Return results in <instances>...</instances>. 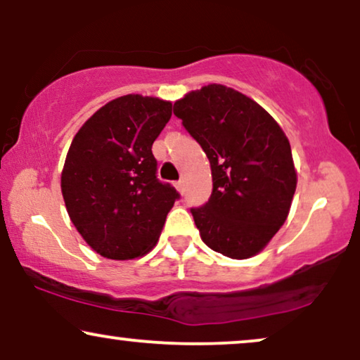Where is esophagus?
<instances>
[{"instance_id": "1", "label": "esophagus", "mask_w": 360, "mask_h": 360, "mask_svg": "<svg viewBox=\"0 0 360 360\" xmlns=\"http://www.w3.org/2000/svg\"><path fill=\"white\" fill-rule=\"evenodd\" d=\"M175 186H176V190L180 191V193H184V180L175 181Z\"/></svg>"}]
</instances>
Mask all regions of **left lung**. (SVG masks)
<instances>
[{"label":"left lung","mask_w":360,"mask_h":360,"mask_svg":"<svg viewBox=\"0 0 360 360\" xmlns=\"http://www.w3.org/2000/svg\"><path fill=\"white\" fill-rule=\"evenodd\" d=\"M174 115L211 165L210 200L190 208L201 239L226 257H252L285 223L297 188L287 136L262 106L223 85L188 93Z\"/></svg>","instance_id":"1"}]
</instances>
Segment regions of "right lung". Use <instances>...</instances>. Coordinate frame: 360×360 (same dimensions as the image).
I'll list each match as a JSON object with an SVG mask.
<instances>
[{
  "label": "right lung",
  "mask_w": 360,
  "mask_h": 360,
  "mask_svg": "<svg viewBox=\"0 0 360 360\" xmlns=\"http://www.w3.org/2000/svg\"><path fill=\"white\" fill-rule=\"evenodd\" d=\"M172 116V103L126 95L100 108L73 137L62 170L72 223L103 257L149 252L180 198L157 179L152 144Z\"/></svg>",
  "instance_id": "add662e5"
}]
</instances>
